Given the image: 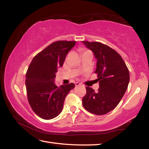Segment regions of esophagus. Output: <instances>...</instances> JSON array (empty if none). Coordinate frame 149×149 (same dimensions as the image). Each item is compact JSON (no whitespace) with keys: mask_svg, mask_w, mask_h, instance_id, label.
Wrapping results in <instances>:
<instances>
[{"mask_svg":"<svg viewBox=\"0 0 149 149\" xmlns=\"http://www.w3.org/2000/svg\"><path fill=\"white\" fill-rule=\"evenodd\" d=\"M81 85V84L80 83H79V82H76V83H75V86H76V87L79 86V85Z\"/></svg>","mask_w":149,"mask_h":149,"instance_id":"esophagus-1","label":"esophagus"}]
</instances>
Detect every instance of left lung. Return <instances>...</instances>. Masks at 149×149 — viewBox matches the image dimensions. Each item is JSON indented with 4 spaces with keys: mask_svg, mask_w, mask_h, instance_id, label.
Returning a JSON list of instances; mask_svg holds the SVG:
<instances>
[{
    "mask_svg": "<svg viewBox=\"0 0 149 149\" xmlns=\"http://www.w3.org/2000/svg\"><path fill=\"white\" fill-rule=\"evenodd\" d=\"M82 42L97 60L95 73L98 74L99 84L97 92L86 87L83 106L94 114H106L117 107L124 95L130 82L129 70L122 58L112 48L99 42Z\"/></svg>",
    "mask_w": 149,
    "mask_h": 149,
    "instance_id": "obj_1",
    "label": "left lung"
}]
</instances>
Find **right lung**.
I'll return each mask as SVG.
<instances>
[{
	"label": "right lung",
	"mask_w": 149,
	"mask_h": 149,
	"mask_svg": "<svg viewBox=\"0 0 149 149\" xmlns=\"http://www.w3.org/2000/svg\"><path fill=\"white\" fill-rule=\"evenodd\" d=\"M76 41H58L50 44L32 60L26 76L27 99L33 112L44 120L61 113L65 98L75 87L74 84L57 87L56 73Z\"/></svg>",
	"instance_id": "1"
}]
</instances>
